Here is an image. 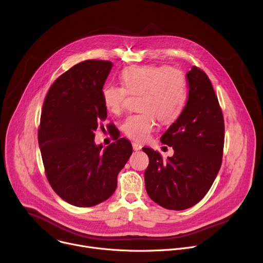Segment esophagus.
I'll use <instances>...</instances> for the list:
<instances>
[{"label":"esophagus","mask_w":263,"mask_h":263,"mask_svg":"<svg viewBox=\"0 0 263 263\" xmlns=\"http://www.w3.org/2000/svg\"><path fill=\"white\" fill-rule=\"evenodd\" d=\"M132 146H133V149L134 151H139V149H141V144L138 143V142H132Z\"/></svg>","instance_id":"obj_1"}]
</instances>
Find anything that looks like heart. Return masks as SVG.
I'll use <instances>...</instances> for the list:
<instances>
[{
    "mask_svg": "<svg viewBox=\"0 0 263 263\" xmlns=\"http://www.w3.org/2000/svg\"><path fill=\"white\" fill-rule=\"evenodd\" d=\"M123 86L106 84L102 88L105 108L120 115L129 95L139 96V114L127 118L125 135L145 141L156 130L157 121L174 123L182 114L187 98V85L182 71L166 65H132L121 72Z\"/></svg>",
    "mask_w": 263,
    "mask_h": 263,
    "instance_id": "heart-1",
    "label": "heart"
}]
</instances>
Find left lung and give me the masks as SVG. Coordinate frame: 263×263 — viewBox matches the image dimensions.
Masks as SVG:
<instances>
[{
	"label": "left lung",
	"instance_id": "1",
	"mask_svg": "<svg viewBox=\"0 0 263 263\" xmlns=\"http://www.w3.org/2000/svg\"><path fill=\"white\" fill-rule=\"evenodd\" d=\"M189 99L181 116L160 140L173 146L163 160L153 148L144 172L145 190L155 203L170 210H184L199 203L210 190L221 165L224 141L222 112L207 74L193 66L186 73Z\"/></svg>",
	"mask_w": 263,
	"mask_h": 263
}]
</instances>
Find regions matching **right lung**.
Wrapping results in <instances>:
<instances>
[{
    "label": "right lung",
    "mask_w": 263,
    "mask_h": 263,
    "mask_svg": "<svg viewBox=\"0 0 263 263\" xmlns=\"http://www.w3.org/2000/svg\"><path fill=\"white\" fill-rule=\"evenodd\" d=\"M114 66L107 60H86L73 65L50 87L43 106L39 144L46 176L54 192L77 207H91L117 190L118 175L130 158L131 142L115 138L104 149L95 143L107 109L102 88Z\"/></svg>",
    "instance_id": "obj_1"
}]
</instances>
